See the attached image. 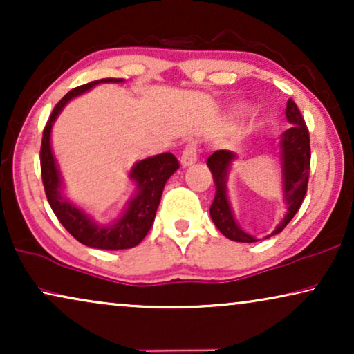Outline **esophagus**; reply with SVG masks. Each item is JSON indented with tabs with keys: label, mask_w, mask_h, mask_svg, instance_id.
Listing matches in <instances>:
<instances>
[{
	"label": "esophagus",
	"mask_w": 354,
	"mask_h": 354,
	"mask_svg": "<svg viewBox=\"0 0 354 354\" xmlns=\"http://www.w3.org/2000/svg\"><path fill=\"white\" fill-rule=\"evenodd\" d=\"M196 159H198V145L196 142H192L183 148L182 156H180V164L183 167L192 166L193 162H196Z\"/></svg>",
	"instance_id": "34e87169"
}]
</instances>
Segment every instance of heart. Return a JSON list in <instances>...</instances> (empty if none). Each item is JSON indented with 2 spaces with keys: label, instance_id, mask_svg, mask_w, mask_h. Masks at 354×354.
I'll use <instances>...</instances> for the list:
<instances>
[{
  "label": "heart",
  "instance_id": "obj_1",
  "mask_svg": "<svg viewBox=\"0 0 354 354\" xmlns=\"http://www.w3.org/2000/svg\"><path fill=\"white\" fill-rule=\"evenodd\" d=\"M243 111H245V109H243V108H241V109H240V113H243Z\"/></svg>",
  "mask_w": 354,
  "mask_h": 354
}]
</instances>
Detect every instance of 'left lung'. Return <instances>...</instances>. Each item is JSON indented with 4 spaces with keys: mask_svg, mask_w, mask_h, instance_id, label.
Instances as JSON below:
<instances>
[{
    "mask_svg": "<svg viewBox=\"0 0 354 354\" xmlns=\"http://www.w3.org/2000/svg\"><path fill=\"white\" fill-rule=\"evenodd\" d=\"M288 122L293 125L282 133L280 140V161H282V183H283V200L288 209L283 221L275 227L272 235L280 234L293 216L297 214L299 206L304 200L308 190L309 169H311V147H309V132L297 103L288 100L285 109ZM236 156L227 149H217L207 158V167L211 169L212 180L216 185L214 201L211 205V219L222 235L229 240L241 241V243H253L258 239L246 234L236 224L234 212H232L229 196H227V174L232 161Z\"/></svg>",
    "mask_w": 354,
    "mask_h": 354,
    "instance_id": "obj_1",
    "label": "left lung"
}]
</instances>
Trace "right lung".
<instances>
[{
    "label": "right lung",
    "mask_w": 354,
    "mask_h": 354,
    "mask_svg": "<svg viewBox=\"0 0 354 354\" xmlns=\"http://www.w3.org/2000/svg\"><path fill=\"white\" fill-rule=\"evenodd\" d=\"M119 84L122 79H101L90 82L86 85H80L71 90L59 103L55 106L53 113L48 119L43 130L41 149H40V164H41V180L45 187V193L50 203L53 212L64 229L79 240L80 243L90 248L98 250H127L137 246L148 230L151 229L156 209L161 201L164 185L169 177L180 167L177 158L172 153H162L156 156L147 158L138 161L130 171V178L137 183L135 196L129 201L127 209L124 214L114 221L111 225H101L85 214L80 207L72 205L62 196V180L61 174L57 171L56 159L51 151V127L62 108L69 103L72 98L79 96L98 84Z\"/></svg>",
    "instance_id": "add662e5"
}]
</instances>
